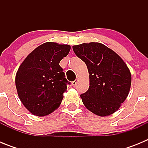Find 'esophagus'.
I'll use <instances>...</instances> for the list:
<instances>
[{"mask_svg":"<svg viewBox=\"0 0 148 148\" xmlns=\"http://www.w3.org/2000/svg\"><path fill=\"white\" fill-rule=\"evenodd\" d=\"M77 82H77V80H75V81H74V82H72V86L75 87V86L77 85Z\"/></svg>","mask_w":148,"mask_h":148,"instance_id":"1","label":"esophagus"}]
</instances>
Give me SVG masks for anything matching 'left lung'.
<instances>
[{
  "mask_svg": "<svg viewBox=\"0 0 148 148\" xmlns=\"http://www.w3.org/2000/svg\"><path fill=\"white\" fill-rule=\"evenodd\" d=\"M73 49L89 72L90 87L81 95L84 105L101 117L114 113L130 92L128 66L116 52L101 43H83L73 46Z\"/></svg>",
  "mask_w": 148,
  "mask_h": 148,
  "instance_id": "left-lung-1",
  "label": "left lung"
}]
</instances>
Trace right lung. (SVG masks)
Here are the masks:
<instances>
[{"mask_svg": "<svg viewBox=\"0 0 148 148\" xmlns=\"http://www.w3.org/2000/svg\"><path fill=\"white\" fill-rule=\"evenodd\" d=\"M70 50L68 44L46 42L32 51L18 67L17 92L32 114L48 116L59 108L68 82L59 63Z\"/></svg>", "mask_w": 148, "mask_h": 148, "instance_id": "add662e5", "label": "right lung"}]
</instances>
